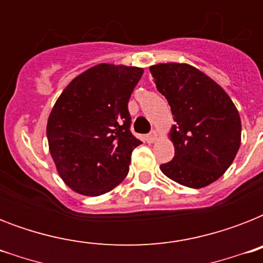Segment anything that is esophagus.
Returning a JSON list of instances; mask_svg holds the SVG:
<instances>
[{
  "label": "esophagus",
  "mask_w": 263,
  "mask_h": 263,
  "mask_svg": "<svg viewBox=\"0 0 263 263\" xmlns=\"http://www.w3.org/2000/svg\"><path fill=\"white\" fill-rule=\"evenodd\" d=\"M157 139H158V134H157L156 131H153L152 134H148V135L146 136V142H147V143H154V142H157Z\"/></svg>",
  "instance_id": "obj_1"
}]
</instances>
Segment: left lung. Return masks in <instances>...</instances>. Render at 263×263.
Here are the masks:
<instances>
[{"mask_svg": "<svg viewBox=\"0 0 263 263\" xmlns=\"http://www.w3.org/2000/svg\"><path fill=\"white\" fill-rule=\"evenodd\" d=\"M150 72L176 123L168 134L175 157L161 171L190 188L214 183L240 147L241 121L235 103L220 84L190 64H156Z\"/></svg>", "mask_w": 263, "mask_h": 263, "instance_id": "obj_1", "label": "left lung"}]
</instances>
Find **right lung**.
<instances>
[{
    "label": "right lung",
    "mask_w": 263,
    "mask_h": 263,
    "mask_svg": "<svg viewBox=\"0 0 263 263\" xmlns=\"http://www.w3.org/2000/svg\"><path fill=\"white\" fill-rule=\"evenodd\" d=\"M143 69L98 64L60 94L47 119L49 152L63 181L80 195L111 191L128 175L134 148L128 101Z\"/></svg>",
    "instance_id": "obj_1"
}]
</instances>
